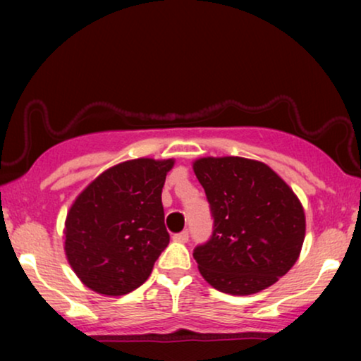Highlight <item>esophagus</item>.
Returning <instances> with one entry per match:
<instances>
[{"instance_id":"esophagus-1","label":"esophagus","mask_w":361,"mask_h":361,"mask_svg":"<svg viewBox=\"0 0 361 361\" xmlns=\"http://www.w3.org/2000/svg\"><path fill=\"white\" fill-rule=\"evenodd\" d=\"M172 240L179 241V243H185V241L189 240V233H187V231H180V233H176L172 236Z\"/></svg>"}]
</instances>
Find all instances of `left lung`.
Wrapping results in <instances>:
<instances>
[{"mask_svg": "<svg viewBox=\"0 0 361 361\" xmlns=\"http://www.w3.org/2000/svg\"><path fill=\"white\" fill-rule=\"evenodd\" d=\"M194 172L214 216V233L194 258L212 288L231 295L259 293L298 261L304 207L264 162L238 156L200 157Z\"/></svg>", "mask_w": 361, "mask_h": 361, "instance_id": "1", "label": "left lung"}]
</instances>
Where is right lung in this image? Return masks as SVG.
Returning <instances> with one entry per match:
<instances>
[{
	"label": "right lung",
	"mask_w": 361,
	"mask_h": 361,
	"mask_svg": "<svg viewBox=\"0 0 361 361\" xmlns=\"http://www.w3.org/2000/svg\"><path fill=\"white\" fill-rule=\"evenodd\" d=\"M174 159L140 157L93 179L67 212L63 250L77 278L103 295L131 293L169 245L161 194Z\"/></svg>",
	"instance_id": "1"
}]
</instances>
